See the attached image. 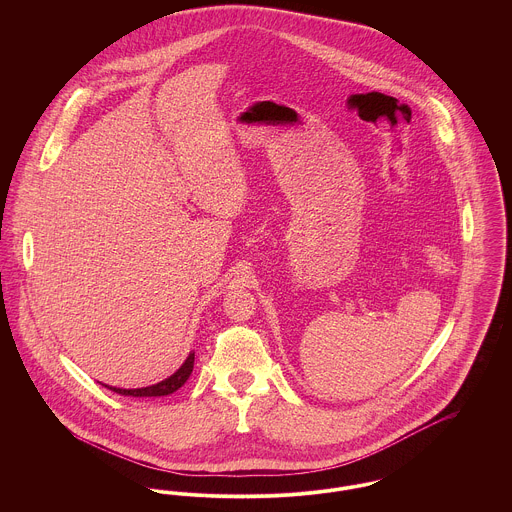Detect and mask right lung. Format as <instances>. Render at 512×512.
<instances>
[{"label": "right lung", "instance_id": "add662e5", "mask_svg": "<svg viewBox=\"0 0 512 512\" xmlns=\"http://www.w3.org/2000/svg\"><path fill=\"white\" fill-rule=\"evenodd\" d=\"M193 365H195V353H191L189 357H187V361L183 363V366L175 372V374H171L169 378H165V380H161V382H157V384H153V386H146V388H130V390H126V388H112V386H106V388H110L112 392H116V394H122V396H167V394H173L175 390H179L185 382H187V378L191 376V372H193Z\"/></svg>", "mask_w": 512, "mask_h": 512}]
</instances>
